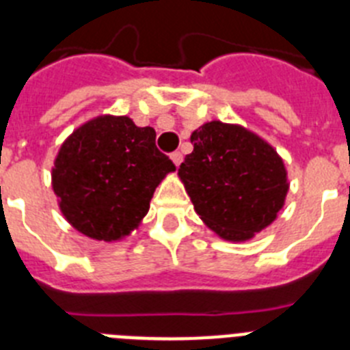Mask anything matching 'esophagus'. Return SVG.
I'll return each mask as SVG.
<instances>
[{
  "mask_svg": "<svg viewBox=\"0 0 350 350\" xmlns=\"http://www.w3.org/2000/svg\"><path fill=\"white\" fill-rule=\"evenodd\" d=\"M170 159H172L173 165L178 168V166H180V163H182V152H173L172 156H170Z\"/></svg>",
  "mask_w": 350,
  "mask_h": 350,
  "instance_id": "1",
  "label": "esophagus"
}]
</instances>
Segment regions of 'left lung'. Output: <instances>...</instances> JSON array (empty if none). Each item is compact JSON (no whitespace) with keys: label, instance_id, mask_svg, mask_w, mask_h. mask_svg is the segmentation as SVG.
Instances as JSON below:
<instances>
[{"label":"left lung","instance_id":"left-lung-1","mask_svg":"<svg viewBox=\"0 0 350 350\" xmlns=\"http://www.w3.org/2000/svg\"><path fill=\"white\" fill-rule=\"evenodd\" d=\"M191 144L178 178L208 230L240 243L273 224L289 193L286 165L273 145L221 120L194 129Z\"/></svg>","mask_w":350,"mask_h":350}]
</instances>
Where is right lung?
Returning <instances> with one entry per match:
<instances>
[{"label":"right lung","instance_id":"1","mask_svg":"<svg viewBox=\"0 0 350 350\" xmlns=\"http://www.w3.org/2000/svg\"><path fill=\"white\" fill-rule=\"evenodd\" d=\"M175 172L156 131L128 116L103 113L73 129L52 166V191L79 233L116 243L138 230L157 185Z\"/></svg>","mask_w":350,"mask_h":350}]
</instances>
